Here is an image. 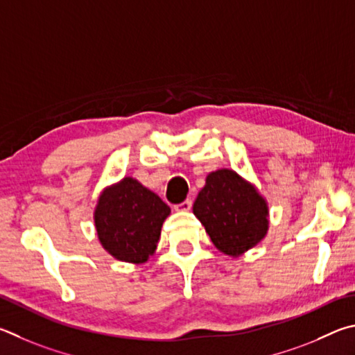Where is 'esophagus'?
<instances>
[{"mask_svg":"<svg viewBox=\"0 0 355 355\" xmlns=\"http://www.w3.org/2000/svg\"><path fill=\"white\" fill-rule=\"evenodd\" d=\"M190 209H191V200H187L181 204H178V206H174V210H178V212H189Z\"/></svg>","mask_w":355,"mask_h":355,"instance_id":"obj_1","label":"esophagus"}]
</instances>
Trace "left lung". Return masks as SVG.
Here are the masks:
<instances>
[{"label":"left lung","mask_w":355,"mask_h":355,"mask_svg":"<svg viewBox=\"0 0 355 355\" xmlns=\"http://www.w3.org/2000/svg\"><path fill=\"white\" fill-rule=\"evenodd\" d=\"M193 214L216 250L231 257L243 256L268 234V201L256 185L231 168L207 174Z\"/></svg>","instance_id":"left-lung-1"}]
</instances>
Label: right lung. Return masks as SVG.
Returning <instances> with one entry per match:
<instances>
[{
	"label": "right lung",
	"instance_id": "obj_1",
	"mask_svg": "<svg viewBox=\"0 0 355 355\" xmlns=\"http://www.w3.org/2000/svg\"><path fill=\"white\" fill-rule=\"evenodd\" d=\"M171 209L137 179L124 176L98 196L93 221L101 246L121 262L140 265L157 250Z\"/></svg>",
	"mask_w": 355,
	"mask_h": 355
}]
</instances>
